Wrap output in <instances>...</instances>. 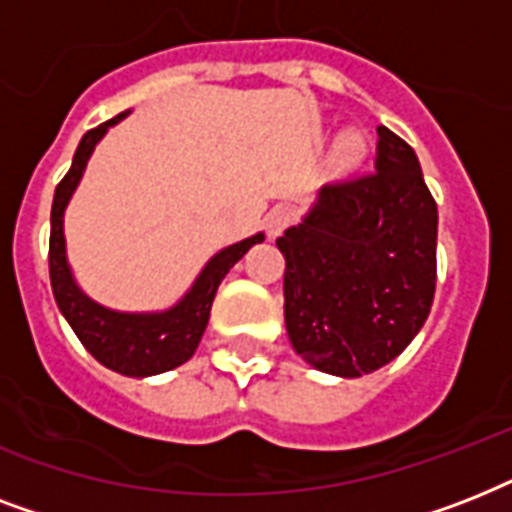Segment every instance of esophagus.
<instances>
[{"label":"esophagus","instance_id":"34e87169","mask_svg":"<svg viewBox=\"0 0 512 512\" xmlns=\"http://www.w3.org/2000/svg\"><path fill=\"white\" fill-rule=\"evenodd\" d=\"M295 223V209H289V207H276L268 212V217H265V231H268V236H279L287 225Z\"/></svg>","mask_w":512,"mask_h":512}]
</instances>
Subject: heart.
Instances as JSON below:
<instances>
[{
  "instance_id": "b5f03b06",
  "label": "heart",
  "mask_w": 512,
  "mask_h": 512,
  "mask_svg": "<svg viewBox=\"0 0 512 512\" xmlns=\"http://www.w3.org/2000/svg\"><path fill=\"white\" fill-rule=\"evenodd\" d=\"M364 151V138L358 132H345L340 140H337V156L340 159H356Z\"/></svg>"
}]
</instances>
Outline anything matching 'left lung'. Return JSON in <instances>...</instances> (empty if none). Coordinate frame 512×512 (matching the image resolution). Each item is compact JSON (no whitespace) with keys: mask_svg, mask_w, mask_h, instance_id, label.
<instances>
[{"mask_svg":"<svg viewBox=\"0 0 512 512\" xmlns=\"http://www.w3.org/2000/svg\"><path fill=\"white\" fill-rule=\"evenodd\" d=\"M377 135L374 170L324 185L303 223L276 239L289 342L337 377L390 364L436 295V201L412 146L388 127Z\"/></svg>","mask_w":512,"mask_h":512,"instance_id":"1","label":"left lung"}]
</instances>
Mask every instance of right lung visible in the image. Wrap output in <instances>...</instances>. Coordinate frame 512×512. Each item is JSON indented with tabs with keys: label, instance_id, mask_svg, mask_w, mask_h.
Masks as SVG:
<instances>
[{
	"label": "right lung",
	"instance_id": "add662e5",
	"mask_svg": "<svg viewBox=\"0 0 512 512\" xmlns=\"http://www.w3.org/2000/svg\"><path fill=\"white\" fill-rule=\"evenodd\" d=\"M124 116H127V111L84 135L79 148H76L71 170L55 188L50 215V281L60 313L66 316L76 337L100 364L119 374H127V377H151V374L170 372L196 353L201 335L207 329L209 308H212L220 281L241 257L247 255L249 247L260 244L265 236L255 233V236L217 252L204 265V271L199 273V279L193 281V287L185 292L183 300L172 305L170 311L119 313L103 308L84 295L82 289L76 287L71 268H68L63 212L68 207V199L74 196L76 185L82 180V172L90 162V154L98 146V140L106 135L108 127L122 122Z\"/></svg>",
	"mask_w": 512,
	"mask_h": 512
}]
</instances>
